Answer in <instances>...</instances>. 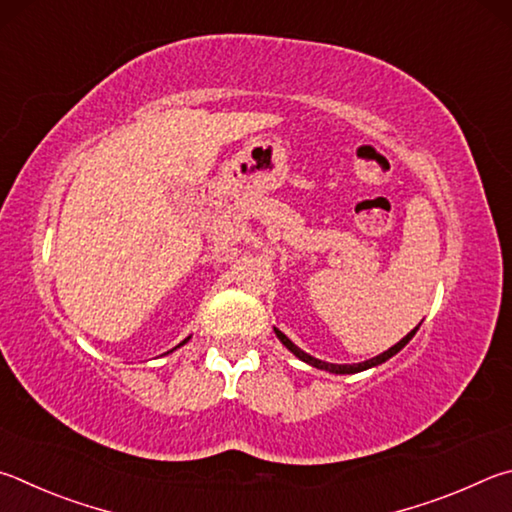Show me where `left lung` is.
<instances>
[{"instance_id": "obj_1", "label": "left lung", "mask_w": 512, "mask_h": 512, "mask_svg": "<svg viewBox=\"0 0 512 512\" xmlns=\"http://www.w3.org/2000/svg\"><path fill=\"white\" fill-rule=\"evenodd\" d=\"M416 330H418V326H416L414 330H411V333H409L407 337H402L396 346H391L389 351H384V353H380V355H375V357H371V360L360 362V364H330V362H321V360H317V357H312V355H308L306 351H301V348H299L297 344H294V342H290V339L285 337L279 328H274V333H276V337L281 339V344H283L285 348H288V351H290L292 355H297L301 362H306V364H310V366H315V369H321V371L335 373V375H353V373H360V371H366V369H373V366H378V364H382V362L391 360L393 355H396L398 351H402V348H405V346L411 342V337L416 335Z\"/></svg>"}]
</instances>
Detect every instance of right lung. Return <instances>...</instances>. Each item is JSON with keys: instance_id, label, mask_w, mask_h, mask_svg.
Returning <instances> with one entry per match:
<instances>
[{"instance_id": "obj_1", "label": "right lung", "mask_w": 512, "mask_h": 512, "mask_svg": "<svg viewBox=\"0 0 512 512\" xmlns=\"http://www.w3.org/2000/svg\"><path fill=\"white\" fill-rule=\"evenodd\" d=\"M188 339H191V337H186V339H184V342H182V344H177V346H175V348H179V346H184V344H186V342H188ZM175 348H173V351H175ZM168 353H170V351H168Z\"/></svg>"}]
</instances>
